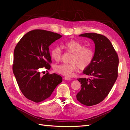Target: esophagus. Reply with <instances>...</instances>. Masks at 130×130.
<instances>
[{
    "label": "esophagus",
    "instance_id": "esophagus-1",
    "mask_svg": "<svg viewBox=\"0 0 130 130\" xmlns=\"http://www.w3.org/2000/svg\"><path fill=\"white\" fill-rule=\"evenodd\" d=\"M64 79L65 80H71V78H69V77H67V76H65L64 78Z\"/></svg>",
    "mask_w": 130,
    "mask_h": 130
}]
</instances>
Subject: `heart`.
<instances>
[{"mask_svg": "<svg viewBox=\"0 0 130 130\" xmlns=\"http://www.w3.org/2000/svg\"><path fill=\"white\" fill-rule=\"evenodd\" d=\"M66 51L72 53L70 63H61L54 67V71L57 73L67 76H71L78 67L84 69L92 63L94 57V51L92 47H85L83 43L71 40L66 41L62 45ZM62 52L59 46H55L51 51V56L54 60L59 61L61 59Z\"/></svg>", "mask_w": 130, "mask_h": 130, "instance_id": "heart-1", "label": "heart"}]
</instances>
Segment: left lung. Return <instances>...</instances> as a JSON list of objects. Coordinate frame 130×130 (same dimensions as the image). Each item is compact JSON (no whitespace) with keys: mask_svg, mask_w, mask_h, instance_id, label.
I'll return each mask as SVG.
<instances>
[{"mask_svg":"<svg viewBox=\"0 0 130 130\" xmlns=\"http://www.w3.org/2000/svg\"><path fill=\"white\" fill-rule=\"evenodd\" d=\"M79 36L92 39L95 43V52L93 62L83 71L90 78L77 79L82 89L76 99L85 106H94L103 101L113 86L118 76L119 60L112 44L104 36L86 33Z\"/></svg>","mask_w":130,"mask_h":130,"instance_id":"obj_1","label":"left lung"}]
</instances>
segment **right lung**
<instances>
[{"label":"right lung","mask_w":130,"mask_h":130,"mask_svg":"<svg viewBox=\"0 0 130 130\" xmlns=\"http://www.w3.org/2000/svg\"><path fill=\"white\" fill-rule=\"evenodd\" d=\"M62 36L56 33L35 29L24 35L14 51L13 71L22 93L36 103L50 96L62 79L56 74L41 75L40 69H50L48 47Z\"/></svg>","instance_id":"1"}]
</instances>
